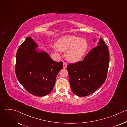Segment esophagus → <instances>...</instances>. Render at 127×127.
Wrapping results in <instances>:
<instances>
[{
	"label": "esophagus",
	"instance_id": "34e87169",
	"mask_svg": "<svg viewBox=\"0 0 127 127\" xmlns=\"http://www.w3.org/2000/svg\"><path fill=\"white\" fill-rule=\"evenodd\" d=\"M63 68H64V69H65V68H67V63H66V62H63Z\"/></svg>",
	"mask_w": 127,
	"mask_h": 127
}]
</instances>
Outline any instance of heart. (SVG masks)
<instances>
[{"instance_id":"obj_1","label":"heart","mask_w":127,"mask_h":127,"mask_svg":"<svg viewBox=\"0 0 127 127\" xmlns=\"http://www.w3.org/2000/svg\"><path fill=\"white\" fill-rule=\"evenodd\" d=\"M56 51L67 52V59L71 62H77L84 56L87 49L86 40L74 35H69L61 38L57 43Z\"/></svg>"}]
</instances>
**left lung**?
<instances>
[{"label":"left lung","mask_w":127,"mask_h":127,"mask_svg":"<svg viewBox=\"0 0 127 127\" xmlns=\"http://www.w3.org/2000/svg\"><path fill=\"white\" fill-rule=\"evenodd\" d=\"M98 45L82 61L67 66L71 90L77 96L93 94L105 81L110 63L109 52L101 38Z\"/></svg>","instance_id":"8db88e82"}]
</instances>
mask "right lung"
<instances>
[{
  "label": "right lung",
  "mask_w": 127,
  "mask_h": 127,
  "mask_svg": "<svg viewBox=\"0 0 127 127\" xmlns=\"http://www.w3.org/2000/svg\"><path fill=\"white\" fill-rule=\"evenodd\" d=\"M38 47L31 37H27L16 52L15 74L29 93L44 96L52 91L63 62L54 61L45 51H38Z\"/></svg>",
  "instance_id": "obj_1"
}]
</instances>
